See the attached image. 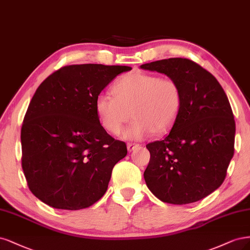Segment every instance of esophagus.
<instances>
[{
	"label": "esophagus",
	"instance_id": "obj_1",
	"mask_svg": "<svg viewBox=\"0 0 250 250\" xmlns=\"http://www.w3.org/2000/svg\"><path fill=\"white\" fill-rule=\"evenodd\" d=\"M139 146H140L139 144H136V143H127L126 148H127V151H128V152H131V151H133L134 149L138 148Z\"/></svg>",
	"mask_w": 250,
	"mask_h": 250
}]
</instances>
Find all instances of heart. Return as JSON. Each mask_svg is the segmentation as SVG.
Masks as SVG:
<instances>
[{
    "label": "heart",
    "instance_id": "obj_1",
    "mask_svg": "<svg viewBox=\"0 0 250 250\" xmlns=\"http://www.w3.org/2000/svg\"><path fill=\"white\" fill-rule=\"evenodd\" d=\"M113 96L101 94L95 101L96 116L107 132L117 135L132 116L125 139H143L170 127L182 108L183 96L178 82L170 78L135 71L112 86Z\"/></svg>",
    "mask_w": 250,
    "mask_h": 250
}]
</instances>
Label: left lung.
Listing matches in <instances>:
<instances>
[{
    "label": "left lung",
    "mask_w": 250,
    "mask_h": 250,
    "mask_svg": "<svg viewBox=\"0 0 250 250\" xmlns=\"http://www.w3.org/2000/svg\"><path fill=\"white\" fill-rule=\"evenodd\" d=\"M140 67L173 79L183 96L170 132L146 146V186L164 203H195L221 186L233 156L236 125L228 96L211 72L186 58Z\"/></svg>",
    "instance_id": "8db88e82"
}]
</instances>
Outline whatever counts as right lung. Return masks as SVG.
<instances>
[{"instance_id": "1", "label": "right lung", "mask_w": 250, "mask_h": 250, "mask_svg": "<svg viewBox=\"0 0 250 250\" xmlns=\"http://www.w3.org/2000/svg\"><path fill=\"white\" fill-rule=\"evenodd\" d=\"M130 66H64L39 85L23 118L21 166L29 189L47 206L81 210L107 191L114 165L126 156L96 116L102 90Z\"/></svg>"}]
</instances>
